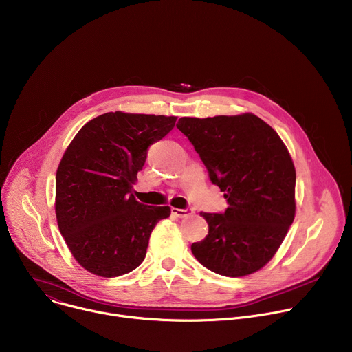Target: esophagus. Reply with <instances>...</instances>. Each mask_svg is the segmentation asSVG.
<instances>
[{"label": "esophagus", "instance_id": "obj_1", "mask_svg": "<svg viewBox=\"0 0 352 352\" xmlns=\"http://www.w3.org/2000/svg\"><path fill=\"white\" fill-rule=\"evenodd\" d=\"M171 213H173L174 216L182 219V217L190 216V214L193 213V210H192V209H177V208H173V209H171Z\"/></svg>", "mask_w": 352, "mask_h": 352}]
</instances>
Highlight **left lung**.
Instances as JSON below:
<instances>
[{
    "mask_svg": "<svg viewBox=\"0 0 352 352\" xmlns=\"http://www.w3.org/2000/svg\"><path fill=\"white\" fill-rule=\"evenodd\" d=\"M228 208L200 213L209 234L193 242V256L209 270L242 277L277 252L295 217V167L277 132L254 114L179 118Z\"/></svg>",
    "mask_w": 352,
    "mask_h": 352,
    "instance_id": "8db88e82",
    "label": "left lung"
}]
</instances>
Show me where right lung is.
<instances>
[{
	"label": "right lung",
	"instance_id": "1",
	"mask_svg": "<svg viewBox=\"0 0 352 352\" xmlns=\"http://www.w3.org/2000/svg\"><path fill=\"white\" fill-rule=\"evenodd\" d=\"M177 117L106 113L76 133L57 170L56 214L76 262L102 277L136 269L155 226L171 213L132 195L147 148L163 139Z\"/></svg>",
	"mask_w": 352,
	"mask_h": 352
}]
</instances>
